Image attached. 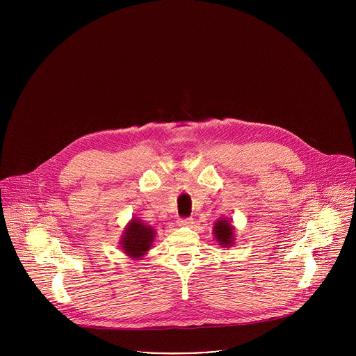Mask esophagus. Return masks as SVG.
Returning a JSON list of instances; mask_svg holds the SVG:
<instances>
[{"label":"esophagus","instance_id":"34e87169","mask_svg":"<svg viewBox=\"0 0 356 356\" xmlns=\"http://www.w3.org/2000/svg\"><path fill=\"white\" fill-rule=\"evenodd\" d=\"M193 222H194L193 218H179L177 220V225L179 227H191Z\"/></svg>","mask_w":356,"mask_h":356}]
</instances>
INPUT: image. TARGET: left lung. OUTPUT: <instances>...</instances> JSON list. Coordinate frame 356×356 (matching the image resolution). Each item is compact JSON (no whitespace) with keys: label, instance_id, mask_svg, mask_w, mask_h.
Returning a JSON list of instances; mask_svg holds the SVG:
<instances>
[{"label":"left lung","instance_id":"left-lung-1","mask_svg":"<svg viewBox=\"0 0 356 356\" xmlns=\"http://www.w3.org/2000/svg\"><path fill=\"white\" fill-rule=\"evenodd\" d=\"M213 235L220 246L231 248L235 245V227L232 220L218 218L213 227Z\"/></svg>","mask_w":356,"mask_h":356}]
</instances>
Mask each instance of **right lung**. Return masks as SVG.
Segmentation results:
<instances>
[{
	"instance_id": "add662e5",
	"label": "right lung",
	"mask_w": 356,
	"mask_h": 356,
	"mask_svg": "<svg viewBox=\"0 0 356 356\" xmlns=\"http://www.w3.org/2000/svg\"><path fill=\"white\" fill-rule=\"evenodd\" d=\"M155 235L156 231L150 225L143 224L138 217H132V220L125 225L118 243L127 257L139 261L149 252Z\"/></svg>"
}]
</instances>
